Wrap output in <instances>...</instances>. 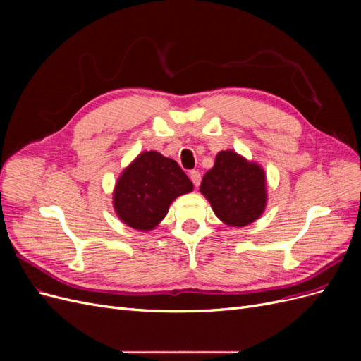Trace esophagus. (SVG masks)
I'll return each mask as SVG.
<instances>
[{"mask_svg": "<svg viewBox=\"0 0 361 361\" xmlns=\"http://www.w3.org/2000/svg\"><path fill=\"white\" fill-rule=\"evenodd\" d=\"M190 179L192 180V183L195 185V187H199L200 180H202V174L197 170H191L190 171Z\"/></svg>", "mask_w": 361, "mask_h": 361, "instance_id": "obj_1", "label": "esophagus"}]
</instances>
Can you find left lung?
Instances as JSON below:
<instances>
[{
    "label": "left lung",
    "instance_id": "left-lung-1",
    "mask_svg": "<svg viewBox=\"0 0 361 361\" xmlns=\"http://www.w3.org/2000/svg\"><path fill=\"white\" fill-rule=\"evenodd\" d=\"M200 192L215 215L233 227H244L264 214L267 206L265 173L233 150H221L203 176Z\"/></svg>",
    "mask_w": 361,
    "mask_h": 361
}]
</instances>
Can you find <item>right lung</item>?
<instances>
[{
	"mask_svg": "<svg viewBox=\"0 0 361 361\" xmlns=\"http://www.w3.org/2000/svg\"><path fill=\"white\" fill-rule=\"evenodd\" d=\"M192 188L176 161L155 150L143 152L120 174L113 204L125 224L149 232L167 215L173 200Z\"/></svg>",
	"mask_w": 361,
	"mask_h": 361,
	"instance_id": "add662e5",
	"label": "right lung"
}]
</instances>
